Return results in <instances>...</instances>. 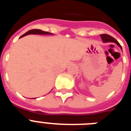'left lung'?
Masks as SVG:
<instances>
[{"label": "left lung", "instance_id": "left-lung-1", "mask_svg": "<svg viewBox=\"0 0 131 131\" xmlns=\"http://www.w3.org/2000/svg\"><path fill=\"white\" fill-rule=\"evenodd\" d=\"M100 36H101L102 40V41L104 42H113V43H115L117 45L118 47L122 50V47H121V46L120 45V44L118 42L117 40H115L113 37H112V36L106 34L100 35Z\"/></svg>", "mask_w": 131, "mask_h": 131}]
</instances>
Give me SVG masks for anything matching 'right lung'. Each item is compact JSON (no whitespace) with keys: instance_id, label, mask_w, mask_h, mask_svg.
Instances as JSON below:
<instances>
[{"instance_id":"add662e5","label":"right lung","mask_w":131,"mask_h":131,"mask_svg":"<svg viewBox=\"0 0 131 131\" xmlns=\"http://www.w3.org/2000/svg\"><path fill=\"white\" fill-rule=\"evenodd\" d=\"M28 35H52V33H49V32H46V31H42L40 29H31L27 31V33L23 35L22 36H21L19 38H21L24 36ZM33 99H35V98H33Z\"/></svg>"}]
</instances>
